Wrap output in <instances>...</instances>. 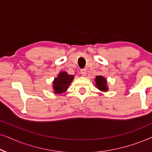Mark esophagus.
<instances>
[{
	"instance_id": "obj_1",
	"label": "esophagus",
	"mask_w": 152,
	"mask_h": 152,
	"mask_svg": "<svg viewBox=\"0 0 152 152\" xmlns=\"http://www.w3.org/2000/svg\"><path fill=\"white\" fill-rule=\"evenodd\" d=\"M80 73H81V75H82V76H83V77L86 76V70H85V69H82V70H81Z\"/></svg>"
}]
</instances>
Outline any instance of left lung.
Returning <instances> with one entry per match:
<instances>
[{
    "label": "left lung",
    "mask_w": 152,
    "mask_h": 152,
    "mask_svg": "<svg viewBox=\"0 0 152 152\" xmlns=\"http://www.w3.org/2000/svg\"><path fill=\"white\" fill-rule=\"evenodd\" d=\"M95 86L99 89V91L103 92H107L109 91V87L107 85V80L103 76L98 75L95 77Z\"/></svg>",
    "instance_id": "1"
}]
</instances>
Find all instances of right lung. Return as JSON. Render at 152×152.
Returning a JSON list of instances; mask_svg holds the SVG:
<instances>
[{"instance_id":"1","label":"right lung","mask_w":152,"mask_h":152,"mask_svg":"<svg viewBox=\"0 0 152 152\" xmlns=\"http://www.w3.org/2000/svg\"><path fill=\"white\" fill-rule=\"evenodd\" d=\"M74 79V75H68L65 71L60 72L53 82V88L55 94L66 92Z\"/></svg>"}]
</instances>
